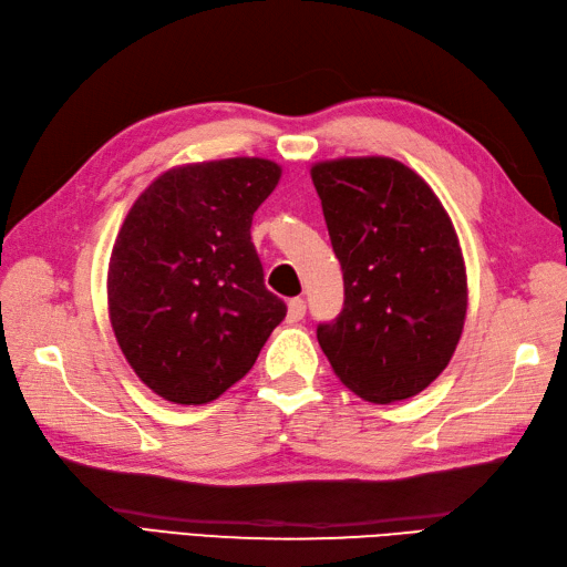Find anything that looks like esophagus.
I'll return each instance as SVG.
<instances>
[{"label":"esophagus","mask_w":567,"mask_h":567,"mask_svg":"<svg viewBox=\"0 0 567 567\" xmlns=\"http://www.w3.org/2000/svg\"><path fill=\"white\" fill-rule=\"evenodd\" d=\"M307 315V302L302 297H295L290 299V305H287V319L290 321H302Z\"/></svg>","instance_id":"obj_1"}]
</instances>
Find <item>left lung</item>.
<instances>
[{"mask_svg": "<svg viewBox=\"0 0 567 567\" xmlns=\"http://www.w3.org/2000/svg\"><path fill=\"white\" fill-rule=\"evenodd\" d=\"M343 270V309L317 339L336 375L368 402L414 396L436 380L463 333L465 265L431 187L392 158L311 167Z\"/></svg>", "mask_w": 567, "mask_h": 567, "instance_id": "1", "label": "left lung"}]
</instances>
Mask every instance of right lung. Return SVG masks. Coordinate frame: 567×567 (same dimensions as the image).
Returning <instances> with one entry per match:
<instances>
[{
	"label": "right lung",
	"instance_id": "add662e5",
	"mask_svg": "<svg viewBox=\"0 0 567 567\" xmlns=\"http://www.w3.org/2000/svg\"><path fill=\"white\" fill-rule=\"evenodd\" d=\"M277 179L262 158L185 165L131 207L110 260V317L128 365L163 400H216L285 319L250 240Z\"/></svg>",
	"mask_w": 567,
	"mask_h": 567
}]
</instances>
